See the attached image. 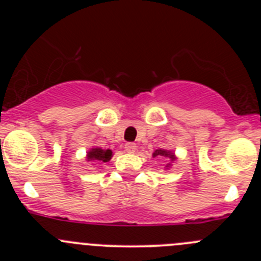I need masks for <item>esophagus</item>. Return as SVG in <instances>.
<instances>
[{
	"label": "esophagus",
	"instance_id": "obj_1",
	"mask_svg": "<svg viewBox=\"0 0 261 261\" xmlns=\"http://www.w3.org/2000/svg\"><path fill=\"white\" fill-rule=\"evenodd\" d=\"M136 144L134 143H126L125 144V151L126 152H135Z\"/></svg>",
	"mask_w": 261,
	"mask_h": 261
}]
</instances>
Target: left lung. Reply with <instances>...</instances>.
Instances as JSON below:
<instances>
[{
	"mask_svg": "<svg viewBox=\"0 0 261 261\" xmlns=\"http://www.w3.org/2000/svg\"><path fill=\"white\" fill-rule=\"evenodd\" d=\"M152 156H163V158H167V159L170 160L169 164H167V167H165V169H169L170 167H172V163L175 162L177 160V156H175V154L173 151H170V150H167V149H156L154 150V152H152Z\"/></svg>",
	"mask_w": 261,
	"mask_h": 261,
	"instance_id": "left-lung-1",
	"label": "left lung"
}]
</instances>
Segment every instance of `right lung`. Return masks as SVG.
<instances>
[{"instance_id":"right-lung-1","label":"right lung","mask_w":261,"mask_h":261,"mask_svg":"<svg viewBox=\"0 0 261 261\" xmlns=\"http://www.w3.org/2000/svg\"><path fill=\"white\" fill-rule=\"evenodd\" d=\"M112 150L110 149H102V147H91V149L87 151L86 159L87 162H103L107 163L111 160Z\"/></svg>"}]
</instances>
